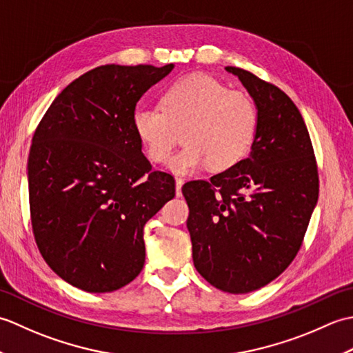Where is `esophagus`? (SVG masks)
<instances>
[{"label": "esophagus", "mask_w": 353, "mask_h": 353, "mask_svg": "<svg viewBox=\"0 0 353 353\" xmlns=\"http://www.w3.org/2000/svg\"><path fill=\"white\" fill-rule=\"evenodd\" d=\"M182 186H183V179L177 177V179H176V196H177V197L182 196Z\"/></svg>", "instance_id": "1"}]
</instances>
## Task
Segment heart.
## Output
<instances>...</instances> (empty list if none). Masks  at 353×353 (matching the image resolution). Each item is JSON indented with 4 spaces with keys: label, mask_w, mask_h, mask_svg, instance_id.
<instances>
[{
    "label": "heart",
    "mask_w": 353,
    "mask_h": 353,
    "mask_svg": "<svg viewBox=\"0 0 353 353\" xmlns=\"http://www.w3.org/2000/svg\"><path fill=\"white\" fill-rule=\"evenodd\" d=\"M161 109L137 108L132 130L152 162L168 159L176 130L185 129V147L168 162L176 174L209 167H235L250 153L258 133V109L249 95L232 91L206 74H190L161 95Z\"/></svg>",
    "instance_id": "obj_1"
}]
</instances>
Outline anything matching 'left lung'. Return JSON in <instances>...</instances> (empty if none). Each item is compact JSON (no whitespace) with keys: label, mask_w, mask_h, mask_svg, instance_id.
Returning <instances> with one entry per match:
<instances>
[{"label":"left lung","mask_w":353,"mask_h":353,"mask_svg":"<svg viewBox=\"0 0 353 353\" xmlns=\"http://www.w3.org/2000/svg\"><path fill=\"white\" fill-rule=\"evenodd\" d=\"M258 109L250 154L192 181L182 192L197 272L221 291L244 294L276 279L301 249L319 200L316 156L301 112L279 88L226 66Z\"/></svg>","instance_id":"left-lung-1"}]
</instances>
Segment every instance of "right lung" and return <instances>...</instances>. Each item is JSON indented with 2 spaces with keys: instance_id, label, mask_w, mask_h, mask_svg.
Returning <instances> with one entry per match:
<instances>
[{
  "instance_id": "1",
  "label": "right lung",
  "mask_w": 353,
  "mask_h": 353,
  "mask_svg": "<svg viewBox=\"0 0 353 353\" xmlns=\"http://www.w3.org/2000/svg\"><path fill=\"white\" fill-rule=\"evenodd\" d=\"M174 68L103 65L66 86L33 134L30 215L45 262L88 292L130 283L145 262L144 226L174 197V177L153 171L132 130L150 88Z\"/></svg>"
}]
</instances>
